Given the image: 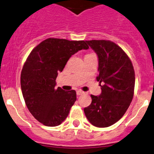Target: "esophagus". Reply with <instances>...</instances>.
I'll return each mask as SVG.
<instances>
[{"label": "esophagus", "instance_id": "obj_1", "mask_svg": "<svg viewBox=\"0 0 154 154\" xmlns=\"http://www.w3.org/2000/svg\"><path fill=\"white\" fill-rule=\"evenodd\" d=\"M84 94V91H81V90H77V95H81V94Z\"/></svg>", "mask_w": 154, "mask_h": 154}]
</instances>
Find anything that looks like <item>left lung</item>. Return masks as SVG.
Returning a JSON list of instances; mask_svg holds the SVG:
<instances>
[{"label":"left lung","mask_w":154,"mask_h":154,"mask_svg":"<svg viewBox=\"0 0 154 154\" xmlns=\"http://www.w3.org/2000/svg\"><path fill=\"white\" fill-rule=\"evenodd\" d=\"M98 58L97 81L102 85L98 96L91 95V103L85 107L88 122L97 127L114 125L125 115L133 100L135 72L125 51L108 40L86 41Z\"/></svg>","instance_id":"8db88e82"}]
</instances>
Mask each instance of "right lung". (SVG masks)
I'll return each mask as SVG.
<instances>
[{
	"label": "right lung",
	"mask_w": 154,
	"mask_h": 154,
	"mask_svg": "<svg viewBox=\"0 0 154 154\" xmlns=\"http://www.w3.org/2000/svg\"><path fill=\"white\" fill-rule=\"evenodd\" d=\"M83 49H88L84 41L50 38L27 57L21 71V91L29 111L40 123L56 127L67 118L77 100L76 91L56 88V79L70 57Z\"/></svg>",
	"instance_id": "right-lung-1"
}]
</instances>
